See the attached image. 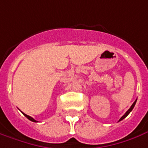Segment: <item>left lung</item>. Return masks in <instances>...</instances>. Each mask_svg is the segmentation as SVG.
Returning a JSON list of instances; mask_svg holds the SVG:
<instances>
[{"label":"left lung","instance_id":"1","mask_svg":"<svg viewBox=\"0 0 148 148\" xmlns=\"http://www.w3.org/2000/svg\"><path fill=\"white\" fill-rule=\"evenodd\" d=\"M136 101H137V99H135V101H134V103H133V104L131 105V107H130V108L129 109L127 110V112H125V114H124V115H123V116H121V117L120 120H119V121H121V120H123V119H124L125 117H126V116H128V114H129L130 112H131V111H132V109H133L134 107V105H135V103H136Z\"/></svg>","mask_w":148,"mask_h":148}]
</instances>
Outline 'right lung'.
<instances>
[{
    "mask_svg": "<svg viewBox=\"0 0 148 148\" xmlns=\"http://www.w3.org/2000/svg\"><path fill=\"white\" fill-rule=\"evenodd\" d=\"M23 115H24V116H26V117H27V118H28V119H29V120L32 121H33V122H37V121H36L35 120V119H34L33 117H32V116H28V115H27V114H25V113H23Z\"/></svg>",
    "mask_w": 148,
    "mask_h": 148,
    "instance_id": "add662e5",
    "label": "right lung"
}]
</instances>
